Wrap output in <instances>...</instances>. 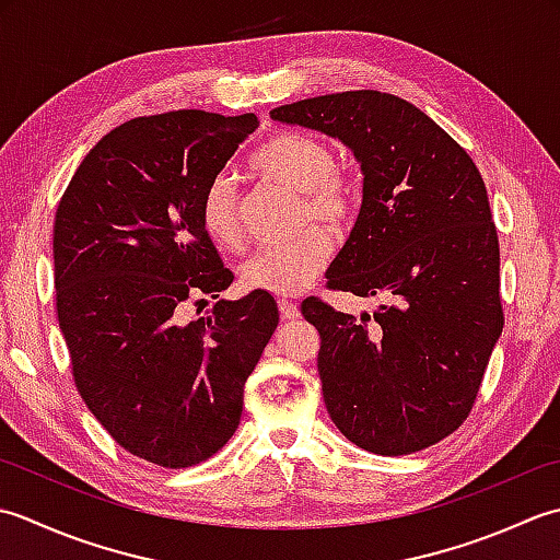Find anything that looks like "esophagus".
<instances>
[{
    "label": "esophagus",
    "mask_w": 560,
    "mask_h": 560,
    "mask_svg": "<svg viewBox=\"0 0 560 560\" xmlns=\"http://www.w3.org/2000/svg\"><path fill=\"white\" fill-rule=\"evenodd\" d=\"M280 316L284 322H296L300 318V306L292 300H280Z\"/></svg>",
    "instance_id": "34e87169"
}]
</instances>
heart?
<instances>
[{
	"label": "heart",
	"instance_id": "b5f03b06",
	"mask_svg": "<svg viewBox=\"0 0 560 560\" xmlns=\"http://www.w3.org/2000/svg\"><path fill=\"white\" fill-rule=\"evenodd\" d=\"M248 166L260 178L302 192V222L312 220L328 232H343L358 214V190L336 171V156L316 137L280 132L258 144ZM200 222L210 242L220 248H238L244 242L238 222L236 186L230 176H214L200 200ZM330 258V242L322 230L304 232L282 246L256 250L242 266L246 290L280 296L300 294L318 278Z\"/></svg>",
	"mask_w": 560,
	"mask_h": 560
}]
</instances>
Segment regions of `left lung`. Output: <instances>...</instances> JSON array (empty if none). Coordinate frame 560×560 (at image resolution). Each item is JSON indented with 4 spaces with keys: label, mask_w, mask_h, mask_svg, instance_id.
Returning a JSON list of instances; mask_svg holds the SVG:
<instances>
[{
    "label": "left lung",
    "mask_w": 560,
    "mask_h": 560,
    "mask_svg": "<svg viewBox=\"0 0 560 560\" xmlns=\"http://www.w3.org/2000/svg\"><path fill=\"white\" fill-rule=\"evenodd\" d=\"M343 142L362 205L328 288L386 302L358 322L310 296L328 416L358 447L401 456L459 428L500 334V248L483 178L440 125L382 91H343L270 110Z\"/></svg>",
    "instance_id": "obj_1"
}]
</instances>
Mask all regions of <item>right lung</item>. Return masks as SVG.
Segmentation results:
<instances>
[{
	"instance_id": "add662e5",
	"label": "right lung",
	"mask_w": 560,
	"mask_h": 560,
	"mask_svg": "<svg viewBox=\"0 0 560 560\" xmlns=\"http://www.w3.org/2000/svg\"><path fill=\"white\" fill-rule=\"evenodd\" d=\"M256 128L254 113L128 120L101 137L57 205L55 300L77 389L120 447L166 469L210 459L234 435L278 326L268 292L180 322V304L217 300L234 280L200 200Z\"/></svg>"
}]
</instances>
